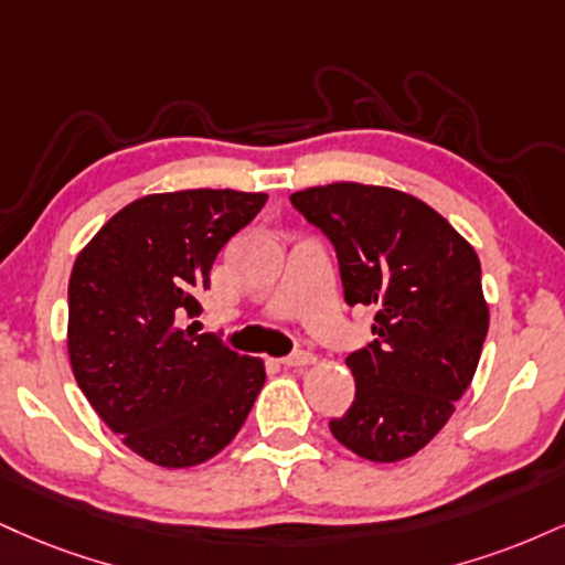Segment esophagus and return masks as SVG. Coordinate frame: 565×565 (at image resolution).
I'll return each instance as SVG.
<instances>
[{"mask_svg":"<svg viewBox=\"0 0 565 565\" xmlns=\"http://www.w3.org/2000/svg\"><path fill=\"white\" fill-rule=\"evenodd\" d=\"M281 363L289 365V369H302V365L316 363V355H312V352H308V350H297V352H291V355L281 358Z\"/></svg>","mask_w":565,"mask_h":565,"instance_id":"esophagus-1","label":"esophagus"}]
</instances>
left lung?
<instances>
[{
	"label": "left lung",
	"mask_w": 565,
	"mask_h": 565,
	"mask_svg": "<svg viewBox=\"0 0 565 565\" xmlns=\"http://www.w3.org/2000/svg\"><path fill=\"white\" fill-rule=\"evenodd\" d=\"M334 244L344 302L376 305L373 342L348 355L355 399L329 429L376 463L437 437L477 373L489 329L473 247L416 196L329 183L289 196Z\"/></svg>",
	"instance_id": "1"
}]
</instances>
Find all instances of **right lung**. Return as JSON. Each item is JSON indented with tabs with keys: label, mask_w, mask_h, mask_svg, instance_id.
I'll use <instances>...</instances> for the list:
<instances>
[{
	"label": "right lung",
	"mask_w": 565,
	"mask_h": 565,
	"mask_svg": "<svg viewBox=\"0 0 565 565\" xmlns=\"http://www.w3.org/2000/svg\"><path fill=\"white\" fill-rule=\"evenodd\" d=\"M268 194H149L97 231L67 284V355L99 418L149 463L189 468L221 452L265 384L263 360L196 334L210 268Z\"/></svg>",
	"instance_id": "right-lung-1"
}]
</instances>
